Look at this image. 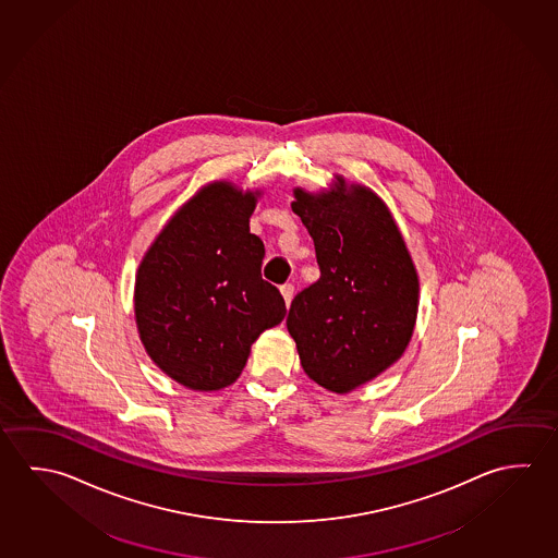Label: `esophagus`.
<instances>
[{"instance_id":"34e87169","label":"esophagus","mask_w":558,"mask_h":558,"mask_svg":"<svg viewBox=\"0 0 558 558\" xmlns=\"http://www.w3.org/2000/svg\"><path fill=\"white\" fill-rule=\"evenodd\" d=\"M280 292H282L283 302H286V305H290V303H292L293 298L292 283H283L282 288H280Z\"/></svg>"}]
</instances>
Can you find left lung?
<instances>
[{"mask_svg": "<svg viewBox=\"0 0 558 558\" xmlns=\"http://www.w3.org/2000/svg\"><path fill=\"white\" fill-rule=\"evenodd\" d=\"M293 194V214L312 235L322 278L293 298L286 325L305 374L347 393L405 351L420 282L396 221L374 192L352 186L312 196L298 187Z\"/></svg>", "mask_w": 558, "mask_h": 558, "instance_id": "obj_1", "label": "left lung"}]
</instances>
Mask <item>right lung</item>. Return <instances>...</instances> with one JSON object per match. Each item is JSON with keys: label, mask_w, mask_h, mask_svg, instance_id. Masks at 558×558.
Returning <instances> with one entry per match:
<instances>
[{"label": "right lung", "mask_w": 558, "mask_h": 558, "mask_svg": "<svg viewBox=\"0 0 558 558\" xmlns=\"http://www.w3.org/2000/svg\"><path fill=\"white\" fill-rule=\"evenodd\" d=\"M255 196L229 182L209 184L170 219L138 266L141 341L192 390L233 384L251 344L286 315L282 293L260 275L265 245L248 227Z\"/></svg>", "instance_id": "right-lung-1"}]
</instances>
